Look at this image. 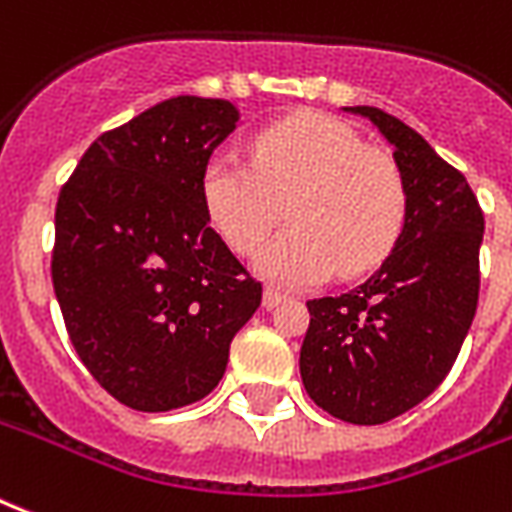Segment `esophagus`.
Listing matches in <instances>:
<instances>
[{"label": "esophagus", "instance_id": "esophagus-1", "mask_svg": "<svg viewBox=\"0 0 512 512\" xmlns=\"http://www.w3.org/2000/svg\"><path fill=\"white\" fill-rule=\"evenodd\" d=\"M282 301H285V293H279L274 287H266V290H263V306H266V309H274V306L282 304Z\"/></svg>", "mask_w": 512, "mask_h": 512}]
</instances>
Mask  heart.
Masks as SVG:
<instances>
[{
    "label": "heart",
    "mask_w": 512,
    "mask_h": 512,
    "mask_svg": "<svg viewBox=\"0 0 512 512\" xmlns=\"http://www.w3.org/2000/svg\"><path fill=\"white\" fill-rule=\"evenodd\" d=\"M206 217L238 255L274 230L287 203L290 230L257 252V271L287 287L380 266L407 225V184L388 151L363 146L350 124L301 111L249 143V165L219 151L203 168Z\"/></svg>",
    "instance_id": "b5f03b06"
}]
</instances>
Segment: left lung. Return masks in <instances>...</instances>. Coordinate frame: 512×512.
<instances>
[{"label": "left lung", "instance_id": "obj_1", "mask_svg": "<svg viewBox=\"0 0 512 512\" xmlns=\"http://www.w3.org/2000/svg\"><path fill=\"white\" fill-rule=\"evenodd\" d=\"M407 184V225L363 285L306 301L301 380L309 399L355 426H377L437 391L464 344L480 290L483 211L467 179L418 132L369 105Z\"/></svg>", "mask_w": 512, "mask_h": 512}]
</instances>
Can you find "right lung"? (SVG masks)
I'll return each mask as SVG.
<instances>
[{
  "label": "right lung",
  "mask_w": 512,
  "mask_h": 512,
  "mask_svg": "<svg viewBox=\"0 0 512 512\" xmlns=\"http://www.w3.org/2000/svg\"><path fill=\"white\" fill-rule=\"evenodd\" d=\"M238 119L227 100L170 97L102 132L59 192L51 276L64 325L94 380L132 410L214 391L263 298L200 198Z\"/></svg>",
  "instance_id": "1"
}]
</instances>
